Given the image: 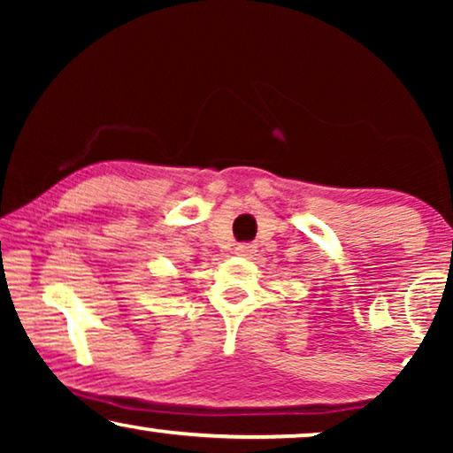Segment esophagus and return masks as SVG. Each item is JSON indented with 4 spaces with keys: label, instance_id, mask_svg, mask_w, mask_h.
<instances>
[{
    "label": "esophagus",
    "instance_id": "1",
    "mask_svg": "<svg viewBox=\"0 0 453 453\" xmlns=\"http://www.w3.org/2000/svg\"><path fill=\"white\" fill-rule=\"evenodd\" d=\"M234 253H237V256H241V257H250V256H253V253H256V247H253L251 243H239L237 247H234Z\"/></svg>",
    "mask_w": 453,
    "mask_h": 453
}]
</instances>
